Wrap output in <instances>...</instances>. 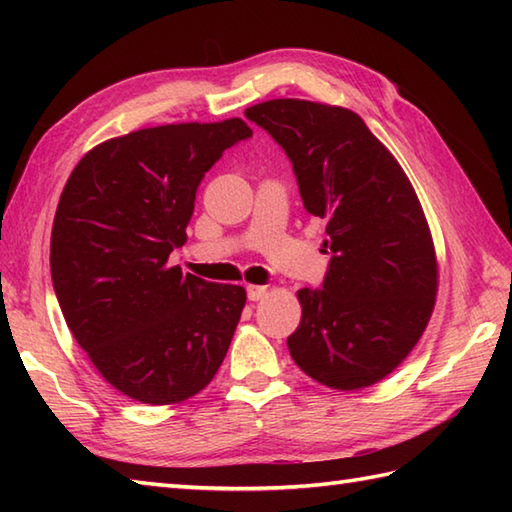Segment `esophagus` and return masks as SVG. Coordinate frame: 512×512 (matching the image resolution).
Listing matches in <instances>:
<instances>
[{
	"instance_id": "esophagus-1",
	"label": "esophagus",
	"mask_w": 512,
	"mask_h": 512,
	"mask_svg": "<svg viewBox=\"0 0 512 512\" xmlns=\"http://www.w3.org/2000/svg\"><path fill=\"white\" fill-rule=\"evenodd\" d=\"M266 292H268V288H266V286H248V288H246V295H248V299H250V301H259V299H264V297H266Z\"/></svg>"
}]
</instances>
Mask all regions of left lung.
Instances as JSON below:
<instances>
[{
  "label": "left lung",
  "mask_w": 512,
  "mask_h": 512,
  "mask_svg": "<svg viewBox=\"0 0 512 512\" xmlns=\"http://www.w3.org/2000/svg\"><path fill=\"white\" fill-rule=\"evenodd\" d=\"M244 114L286 151L306 211L328 222L330 266L319 290L297 292L290 356L332 389L374 385L416 347L436 306V250L418 195L352 110L275 99Z\"/></svg>",
  "instance_id": "8db88e82"
}]
</instances>
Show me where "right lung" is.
I'll use <instances>...</instances> for the list:
<instances>
[{"label": "right lung", "mask_w": 512, "mask_h": 512, "mask_svg": "<svg viewBox=\"0 0 512 512\" xmlns=\"http://www.w3.org/2000/svg\"><path fill=\"white\" fill-rule=\"evenodd\" d=\"M250 136L242 118L138 129L88 151L63 187L50 273L65 323L107 383L145 405L209 385L242 317V286L182 275L169 255L204 173Z\"/></svg>", "instance_id": "obj_1"}]
</instances>
